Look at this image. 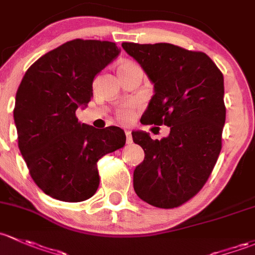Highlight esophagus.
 Returning a JSON list of instances; mask_svg holds the SVG:
<instances>
[{
  "label": "esophagus",
  "mask_w": 255,
  "mask_h": 255,
  "mask_svg": "<svg viewBox=\"0 0 255 255\" xmlns=\"http://www.w3.org/2000/svg\"><path fill=\"white\" fill-rule=\"evenodd\" d=\"M125 133H126V143L130 144V143H132V134H130V130L126 129Z\"/></svg>",
  "instance_id": "34e87169"
}]
</instances>
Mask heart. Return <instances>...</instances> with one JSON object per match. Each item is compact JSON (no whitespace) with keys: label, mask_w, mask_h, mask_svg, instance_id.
I'll return each mask as SVG.
<instances>
[{"label":"heart","mask_w":255,"mask_h":255,"mask_svg":"<svg viewBox=\"0 0 255 255\" xmlns=\"http://www.w3.org/2000/svg\"><path fill=\"white\" fill-rule=\"evenodd\" d=\"M136 64H134L133 62H129V61H123V62H121L119 64V68H117V72H122V71H126V69H129V68H133V67H135ZM132 110L129 109V106H125L122 107V109L119 111V119L122 121V122H129L130 120H132Z\"/></svg>","instance_id":"b5f03b06"}]
</instances>
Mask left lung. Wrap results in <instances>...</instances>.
Here are the masks:
<instances>
[{"label":"left lung","instance_id":"8db88e82","mask_svg":"<svg viewBox=\"0 0 255 255\" xmlns=\"http://www.w3.org/2000/svg\"><path fill=\"white\" fill-rule=\"evenodd\" d=\"M122 47L154 84L140 122L170 127L160 140L132 132L145 154L133 173V187L150 205L177 208L202 189L221 151L224 76L204 52L166 42H123Z\"/></svg>","mask_w":255,"mask_h":255}]
</instances>
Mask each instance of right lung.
I'll return each instance as SVG.
<instances>
[{
  "label": "right lung",
  "instance_id": "obj_1",
  "mask_svg": "<svg viewBox=\"0 0 255 255\" xmlns=\"http://www.w3.org/2000/svg\"><path fill=\"white\" fill-rule=\"evenodd\" d=\"M120 52L111 41L72 40L41 56L21 79L13 111L18 146L31 178L55 199L93 197L98 160L125 145L120 127L96 129L76 117L92 100L96 74Z\"/></svg>",
  "mask_w": 255,
  "mask_h": 255
}]
</instances>
